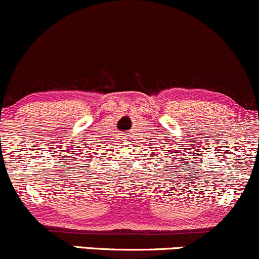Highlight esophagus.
<instances>
[{
    "instance_id": "34e87169",
    "label": "esophagus",
    "mask_w": 259,
    "mask_h": 259,
    "mask_svg": "<svg viewBox=\"0 0 259 259\" xmlns=\"http://www.w3.org/2000/svg\"><path fill=\"white\" fill-rule=\"evenodd\" d=\"M122 139H126V141H128V138H127V135H121Z\"/></svg>"
}]
</instances>
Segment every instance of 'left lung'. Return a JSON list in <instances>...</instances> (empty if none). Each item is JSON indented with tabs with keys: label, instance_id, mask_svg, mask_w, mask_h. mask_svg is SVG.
I'll return each instance as SVG.
<instances>
[{
	"label": "left lung",
	"instance_id": "8db88e82",
	"mask_svg": "<svg viewBox=\"0 0 259 259\" xmlns=\"http://www.w3.org/2000/svg\"><path fill=\"white\" fill-rule=\"evenodd\" d=\"M156 147H158V145H156ZM161 149H162V148H161ZM154 155H155V154H154ZM156 155H158V154H156ZM166 155H168V154H166ZM172 158H174V155H172ZM179 158H180V156H179ZM161 161H162V159H161ZM174 168H175V167H174Z\"/></svg>",
	"mask_w": 259,
	"mask_h": 259
}]
</instances>
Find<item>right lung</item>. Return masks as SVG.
Segmentation results:
<instances>
[{
	"label": "right lung",
	"instance_id": "obj_1",
	"mask_svg": "<svg viewBox=\"0 0 259 259\" xmlns=\"http://www.w3.org/2000/svg\"><path fill=\"white\" fill-rule=\"evenodd\" d=\"M92 152H94V150H92ZM84 153H85V150H84ZM84 155H89V154H84Z\"/></svg>",
	"mask_w": 259,
	"mask_h": 259
}]
</instances>
